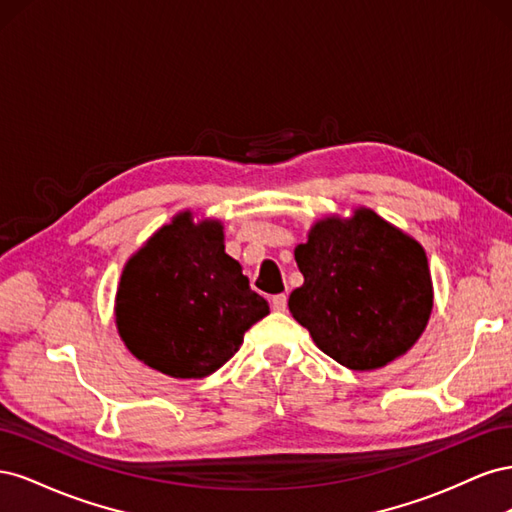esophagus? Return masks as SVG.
<instances>
[{
  "label": "esophagus",
  "mask_w": 512,
  "mask_h": 512,
  "mask_svg": "<svg viewBox=\"0 0 512 512\" xmlns=\"http://www.w3.org/2000/svg\"><path fill=\"white\" fill-rule=\"evenodd\" d=\"M271 309L277 314H282L288 309V297L286 294H275V297H271Z\"/></svg>",
  "instance_id": "1"
}]
</instances>
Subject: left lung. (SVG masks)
<instances>
[{"instance_id": "1", "label": "left lung", "mask_w": 512, "mask_h": 512, "mask_svg": "<svg viewBox=\"0 0 512 512\" xmlns=\"http://www.w3.org/2000/svg\"><path fill=\"white\" fill-rule=\"evenodd\" d=\"M294 260L305 282L290 294V314L344 367H384L425 331L433 307L425 250L374 211L320 220Z\"/></svg>"}]
</instances>
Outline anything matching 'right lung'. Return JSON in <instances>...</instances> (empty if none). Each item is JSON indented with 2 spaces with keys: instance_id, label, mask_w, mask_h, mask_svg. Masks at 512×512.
<instances>
[{
  "instance_id": "1",
  "label": "right lung",
  "mask_w": 512,
  "mask_h": 512,
  "mask_svg": "<svg viewBox=\"0 0 512 512\" xmlns=\"http://www.w3.org/2000/svg\"><path fill=\"white\" fill-rule=\"evenodd\" d=\"M269 314L241 265L224 252L220 222L181 213L121 273L115 318L128 350L170 378H205Z\"/></svg>"
}]
</instances>
